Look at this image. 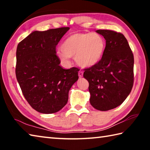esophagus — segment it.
<instances>
[{"instance_id": "obj_1", "label": "esophagus", "mask_w": 150, "mask_h": 150, "mask_svg": "<svg viewBox=\"0 0 150 150\" xmlns=\"http://www.w3.org/2000/svg\"><path fill=\"white\" fill-rule=\"evenodd\" d=\"M78 75H79V78L83 77V72L81 71H79L78 72Z\"/></svg>"}]
</instances>
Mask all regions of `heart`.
<instances>
[{
    "instance_id": "1",
    "label": "heart",
    "mask_w": 150,
    "mask_h": 150,
    "mask_svg": "<svg viewBox=\"0 0 150 150\" xmlns=\"http://www.w3.org/2000/svg\"><path fill=\"white\" fill-rule=\"evenodd\" d=\"M105 46V40L100 35L77 33L65 39L57 56L64 63H69L70 57H75V62L81 67H91L102 59Z\"/></svg>"
}]
</instances>
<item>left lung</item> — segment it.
Listing matches in <instances>:
<instances>
[{
  "label": "left lung",
  "mask_w": 150,
  "mask_h": 150,
  "mask_svg": "<svg viewBox=\"0 0 150 150\" xmlns=\"http://www.w3.org/2000/svg\"><path fill=\"white\" fill-rule=\"evenodd\" d=\"M106 40L102 59L85 69L89 83L90 103L96 110L106 111L120 105L130 93L134 83V55L121 33L98 30Z\"/></svg>",
  "instance_id": "obj_1"
}]
</instances>
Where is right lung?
<instances>
[{"label": "right lung", "mask_w": 150, "mask_h": 150, "mask_svg": "<svg viewBox=\"0 0 150 150\" xmlns=\"http://www.w3.org/2000/svg\"><path fill=\"white\" fill-rule=\"evenodd\" d=\"M69 27L34 31L18 44L16 76L25 98L43 114L60 110L67 104L69 91L78 80L79 69L59 65L55 47Z\"/></svg>", "instance_id": "add662e5"}]
</instances>
